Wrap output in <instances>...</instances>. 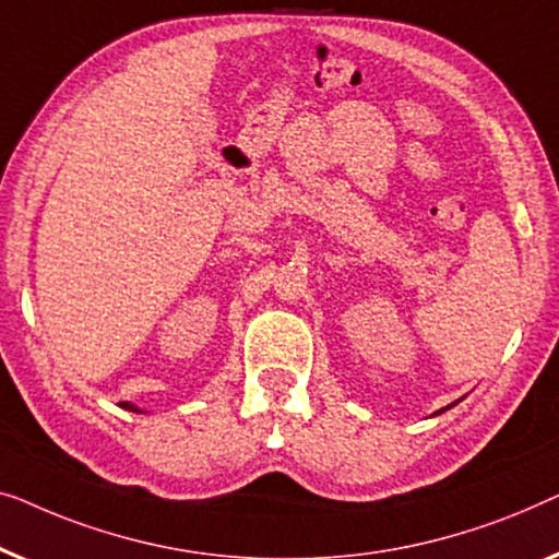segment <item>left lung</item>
I'll list each match as a JSON object with an SVG mask.
<instances>
[{"label":"left lung","instance_id":"1","mask_svg":"<svg viewBox=\"0 0 559 559\" xmlns=\"http://www.w3.org/2000/svg\"><path fill=\"white\" fill-rule=\"evenodd\" d=\"M455 405V403H453ZM448 407H451V405H448ZM448 407H443V411H448ZM443 411H438V413H443Z\"/></svg>","mask_w":559,"mask_h":559}]
</instances>
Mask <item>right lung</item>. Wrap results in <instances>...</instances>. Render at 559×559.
<instances>
[{
	"label": "right lung",
	"mask_w": 559,
	"mask_h": 559,
	"mask_svg": "<svg viewBox=\"0 0 559 559\" xmlns=\"http://www.w3.org/2000/svg\"><path fill=\"white\" fill-rule=\"evenodd\" d=\"M121 407H126V411H131V413H141L136 405H131V403H121Z\"/></svg>",
	"instance_id": "1"
}]
</instances>
